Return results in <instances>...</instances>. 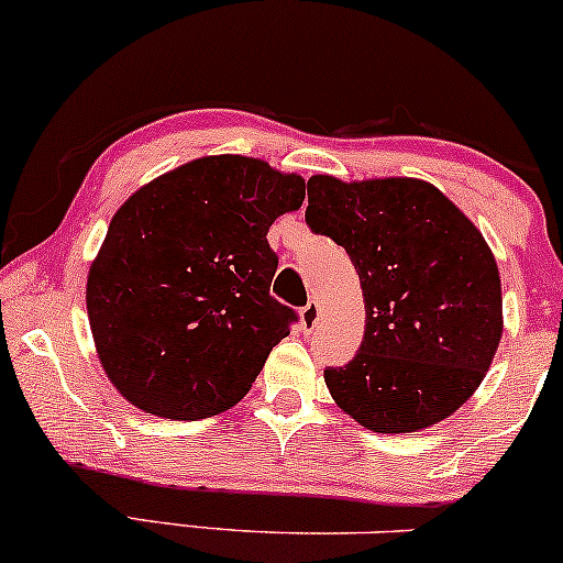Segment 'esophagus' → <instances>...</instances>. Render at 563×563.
<instances>
[{
  "mask_svg": "<svg viewBox=\"0 0 563 563\" xmlns=\"http://www.w3.org/2000/svg\"><path fill=\"white\" fill-rule=\"evenodd\" d=\"M318 318H321V305H318L316 300H310L305 308L300 310V323H302V331H313Z\"/></svg>",
  "mask_w": 563,
  "mask_h": 563,
  "instance_id": "1",
  "label": "esophagus"
}]
</instances>
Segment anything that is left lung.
I'll return each mask as SVG.
<instances>
[{
	"mask_svg": "<svg viewBox=\"0 0 563 563\" xmlns=\"http://www.w3.org/2000/svg\"><path fill=\"white\" fill-rule=\"evenodd\" d=\"M305 221L346 250L365 336L331 397L376 433L435 426L481 386L501 342V276L488 242L439 187L412 177L308 179Z\"/></svg>",
	"mask_w": 563,
	"mask_h": 563,
	"instance_id": "1",
	"label": "left lung"
}]
</instances>
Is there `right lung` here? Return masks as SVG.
Masks as SVG:
<instances>
[{"instance_id":"right-lung-1","label":"right lung","mask_w":563,"mask_h":563,"mask_svg":"<svg viewBox=\"0 0 563 563\" xmlns=\"http://www.w3.org/2000/svg\"><path fill=\"white\" fill-rule=\"evenodd\" d=\"M305 179L261 158L203 156L124 200L90 263L96 352L124 399L200 420L245 397L297 313L271 297L268 227Z\"/></svg>"}]
</instances>
